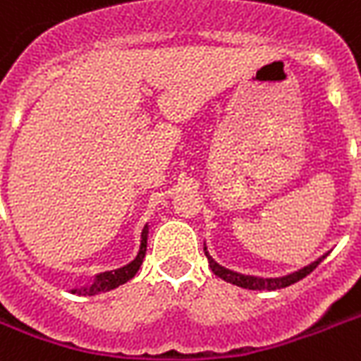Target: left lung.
Here are the masks:
<instances>
[{
  "label": "left lung",
  "instance_id": "obj_1",
  "mask_svg": "<svg viewBox=\"0 0 361 361\" xmlns=\"http://www.w3.org/2000/svg\"><path fill=\"white\" fill-rule=\"evenodd\" d=\"M204 254L208 257V263H210V269L216 272L219 279H224L225 282H229V284H235V286H240V288H246V290H267V291H272V290H280V288H288V286L295 284L299 282L301 279H305L307 274L314 271L316 267L320 265L322 261L326 259V255L329 254H324L320 255L318 259L309 263V265L301 267V269H297V271L290 272V274H284V276H272V279H263V276H252V274H242V272H236V271H231L227 267L219 265L214 257L210 255L208 252V247L204 244Z\"/></svg>",
  "mask_w": 361,
  "mask_h": 361
}]
</instances>
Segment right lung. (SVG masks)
Here are the masks:
<instances>
[{"instance_id":"1","label":"right lung","mask_w":361,"mask_h":361,"mask_svg":"<svg viewBox=\"0 0 361 361\" xmlns=\"http://www.w3.org/2000/svg\"><path fill=\"white\" fill-rule=\"evenodd\" d=\"M147 233H149V225L145 224L144 229H142V238H140V250H137L136 257H134L128 265L121 267V269H115V271L98 272V274H94L87 284H77L75 288H70V293H77V295H98V293H104V291L115 290V288H119V286L126 284L130 279H134V274L140 271L142 261H144L145 257V250H147Z\"/></svg>"}]
</instances>
